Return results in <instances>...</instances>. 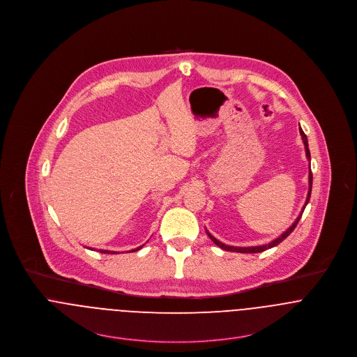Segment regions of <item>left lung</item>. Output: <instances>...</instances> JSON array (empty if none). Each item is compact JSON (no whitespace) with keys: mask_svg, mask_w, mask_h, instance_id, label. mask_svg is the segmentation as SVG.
<instances>
[{"mask_svg":"<svg viewBox=\"0 0 357 357\" xmlns=\"http://www.w3.org/2000/svg\"><path fill=\"white\" fill-rule=\"evenodd\" d=\"M300 135H301V139H303V143H304V147H305V155H307V160L308 161H311V154H310V149H308V140H307V136H305V133L303 132V130L300 128ZM308 195H307V200H305V203H304V206H303V208H301V211H300V214H298V217L296 218V221L293 222L292 227H289V229H287L281 236H278L275 240H273L271 243H268V244H264V245H257V247H231V245H227V244H224V243H221L220 240H217L214 236H211L207 230V234H208V237L213 240V243L215 244V245H218L220 248H222V250H225V251H230V252H240V254H258V252H263V251H266V250H268V248H273V247H275V245H278L280 243H282L291 233H292L293 230H294V227L296 225L298 224V221H300V218H301V215H303V213H304V208H305V206L308 204V202H310V197H311V190H312V173H311V167H310V172H308Z\"/></svg>","mask_w":357,"mask_h":357,"instance_id":"left-lung-1","label":"left lung"}]
</instances>
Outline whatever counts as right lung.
<instances>
[{"label": "right lung", "instance_id": "obj_1", "mask_svg": "<svg viewBox=\"0 0 357 357\" xmlns=\"http://www.w3.org/2000/svg\"><path fill=\"white\" fill-rule=\"evenodd\" d=\"M142 247H143V245H142ZM142 247H139V248H136V250H132V251H130V252H135V251H137V250H140V248H142ZM100 252H102V254H117V252H114V251H105V250H100Z\"/></svg>", "mask_w": 357, "mask_h": 357}]
</instances>
